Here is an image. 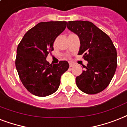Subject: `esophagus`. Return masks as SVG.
Returning a JSON list of instances; mask_svg holds the SVG:
<instances>
[{
	"label": "esophagus",
	"mask_w": 127,
	"mask_h": 127,
	"mask_svg": "<svg viewBox=\"0 0 127 127\" xmlns=\"http://www.w3.org/2000/svg\"><path fill=\"white\" fill-rule=\"evenodd\" d=\"M73 66V64H72V63H69V67H71Z\"/></svg>",
	"instance_id": "obj_1"
}]
</instances>
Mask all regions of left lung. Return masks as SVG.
<instances>
[{
    "mask_svg": "<svg viewBox=\"0 0 127 127\" xmlns=\"http://www.w3.org/2000/svg\"><path fill=\"white\" fill-rule=\"evenodd\" d=\"M67 27L78 36V54L83 55L88 62L75 79L77 87L87 94L103 91L113 79L117 65V50L112 40L91 22L69 21Z\"/></svg>",
    "mask_w": 127,
    "mask_h": 127,
    "instance_id": "8db88e82",
    "label": "left lung"
}]
</instances>
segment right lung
<instances>
[{
	"label": "right lung",
	"instance_id": "obj_1",
	"mask_svg": "<svg viewBox=\"0 0 127 127\" xmlns=\"http://www.w3.org/2000/svg\"><path fill=\"white\" fill-rule=\"evenodd\" d=\"M66 24L65 21L40 22L24 34L18 46L16 67L24 86L33 95L46 97L55 93L62 75L68 69L67 61L50 64L46 60Z\"/></svg>",
	"mask_w": 127,
	"mask_h": 127
}]
</instances>
